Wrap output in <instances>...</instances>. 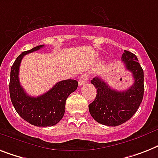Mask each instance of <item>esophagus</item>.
I'll use <instances>...</instances> for the list:
<instances>
[{
	"mask_svg": "<svg viewBox=\"0 0 158 158\" xmlns=\"http://www.w3.org/2000/svg\"><path fill=\"white\" fill-rule=\"evenodd\" d=\"M88 80V75H83L79 79V85L81 86L84 83H86Z\"/></svg>",
	"mask_w": 158,
	"mask_h": 158,
	"instance_id": "obj_1",
	"label": "esophagus"
}]
</instances>
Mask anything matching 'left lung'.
I'll list each match as a JSON object with an SVG mask.
<instances>
[{
    "label": "left lung",
    "instance_id": "left-lung-1",
    "mask_svg": "<svg viewBox=\"0 0 158 158\" xmlns=\"http://www.w3.org/2000/svg\"><path fill=\"white\" fill-rule=\"evenodd\" d=\"M122 61L131 72L134 83L124 91L113 89L101 79L95 77L91 83L97 88V97L88 106L93 118L110 127L121 125L135 114L143 97V70L134 53L124 50Z\"/></svg>",
    "mask_w": 158,
    "mask_h": 158
}]
</instances>
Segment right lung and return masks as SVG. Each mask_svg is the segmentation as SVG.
I'll list each match as a JSON object with an SVG mask.
<instances>
[{"instance_id":"1","label":"right lung","mask_w":158,"mask_h":158,"mask_svg":"<svg viewBox=\"0 0 158 158\" xmlns=\"http://www.w3.org/2000/svg\"><path fill=\"white\" fill-rule=\"evenodd\" d=\"M39 45L19 55L10 70V95L11 102L22 118L36 127H52L63 118L66 101L70 93L75 92L78 82L66 79L57 83L48 92L40 97H31L25 92L19 83V66L23 57L27 53L43 48Z\"/></svg>"}]
</instances>
